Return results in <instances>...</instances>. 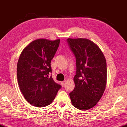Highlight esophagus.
<instances>
[{
  "instance_id": "1",
  "label": "esophagus",
  "mask_w": 127,
  "mask_h": 127,
  "mask_svg": "<svg viewBox=\"0 0 127 127\" xmlns=\"http://www.w3.org/2000/svg\"><path fill=\"white\" fill-rule=\"evenodd\" d=\"M66 83V81H63V82H61V85L63 87H64V86H65Z\"/></svg>"
}]
</instances>
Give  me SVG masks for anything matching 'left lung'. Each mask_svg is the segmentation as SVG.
<instances>
[{
    "mask_svg": "<svg viewBox=\"0 0 127 127\" xmlns=\"http://www.w3.org/2000/svg\"><path fill=\"white\" fill-rule=\"evenodd\" d=\"M76 58L75 88L69 93L72 105L82 110L95 106L101 98L106 85V62L97 44L87 38H68Z\"/></svg>",
    "mask_w": 127,
    "mask_h": 127,
    "instance_id": "8db88e82",
    "label": "left lung"
}]
</instances>
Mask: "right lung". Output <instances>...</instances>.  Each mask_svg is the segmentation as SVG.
Listing matches in <instances>:
<instances>
[{
    "label": "right lung",
    "mask_w": 127,
    "mask_h": 127,
    "mask_svg": "<svg viewBox=\"0 0 127 127\" xmlns=\"http://www.w3.org/2000/svg\"><path fill=\"white\" fill-rule=\"evenodd\" d=\"M60 39H37L26 46L17 63L18 83L20 90L29 103L44 107L52 103L61 88L52 76L51 60L60 44Z\"/></svg>",
    "instance_id": "obj_1"
}]
</instances>
